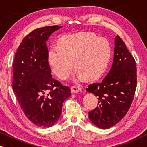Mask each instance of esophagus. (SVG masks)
<instances>
[{
    "mask_svg": "<svg viewBox=\"0 0 147 147\" xmlns=\"http://www.w3.org/2000/svg\"><path fill=\"white\" fill-rule=\"evenodd\" d=\"M71 91L72 94H74V93H77V92H81L82 89L79 87H76V86H72V87L71 88Z\"/></svg>",
    "mask_w": 147,
    "mask_h": 147,
    "instance_id": "34e87169",
    "label": "esophagus"
}]
</instances>
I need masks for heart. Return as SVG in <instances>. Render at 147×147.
Returning <instances> with one entry per match:
<instances>
[{
	"instance_id": "1",
	"label": "heart",
	"mask_w": 147,
	"mask_h": 147,
	"mask_svg": "<svg viewBox=\"0 0 147 147\" xmlns=\"http://www.w3.org/2000/svg\"><path fill=\"white\" fill-rule=\"evenodd\" d=\"M111 56L107 40L90 32L67 35L59 43H53L48 51V63L59 79L67 78L75 67L74 80H94L105 71Z\"/></svg>"
}]
</instances>
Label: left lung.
I'll return each instance as SVG.
<instances>
[{"mask_svg": "<svg viewBox=\"0 0 147 147\" xmlns=\"http://www.w3.org/2000/svg\"><path fill=\"white\" fill-rule=\"evenodd\" d=\"M111 69L100 83L90 84L87 92L97 96L89 118L97 127L107 129L120 122L131 106L136 88V67L133 57L119 36L114 41Z\"/></svg>", "mask_w": 147, "mask_h": 147, "instance_id": "obj_1", "label": "left lung"}]
</instances>
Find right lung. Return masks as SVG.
Segmentation results:
<instances>
[{
    "label": "right lung",
    "instance_id": "obj_1",
    "mask_svg": "<svg viewBox=\"0 0 147 147\" xmlns=\"http://www.w3.org/2000/svg\"><path fill=\"white\" fill-rule=\"evenodd\" d=\"M61 26L35 29L24 38L15 53L13 90L25 116L39 127H51L61 115L71 90L54 80L48 63L46 41Z\"/></svg>",
    "mask_w": 147,
    "mask_h": 147
}]
</instances>
